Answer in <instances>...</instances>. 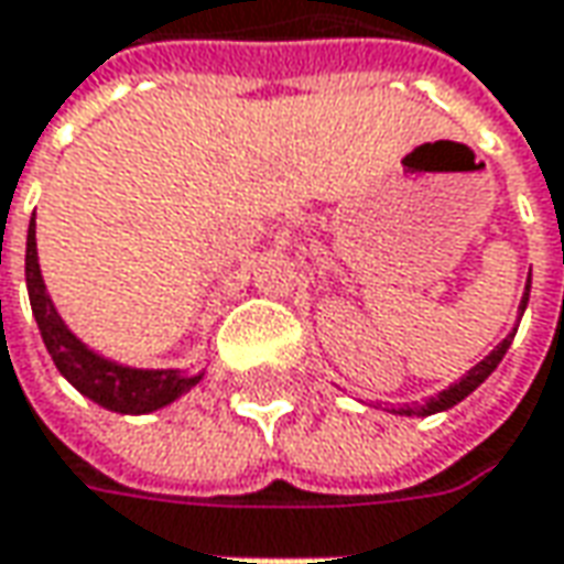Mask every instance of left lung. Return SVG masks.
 Wrapping results in <instances>:
<instances>
[{"instance_id":"obj_1","label":"left lung","mask_w":564,"mask_h":564,"mask_svg":"<svg viewBox=\"0 0 564 564\" xmlns=\"http://www.w3.org/2000/svg\"><path fill=\"white\" fill-rule=\"evenodd\" d=\"M528 294H531V279H528V292H524V297H521V314H524V307H528ZM511 338H502L499 345H496V351L489 355V358H484L474 370H467V377H462L455 386H448L445 392H440L436 399H430L426 404H411V408H399V414H408V417H414V414H421V417H426V414H436V411H445V408H452V404H458L462 399H467L484 379L499 367V360L506 358V351H509Z\"/></svg>"}]
</instances>
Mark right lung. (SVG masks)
Returning <instances> with one entry per match:
<instances>
[{"instance_id":"obj_1","label":"right lung","mask_w":564,"mask_h":564,"mask_svg":"<svg viewBox=\"0 0 564 564\" xmlns=\"http://www.w3.org/2000/svg\"><path fill=\"white\" fill-rule=\"evenodd\" d=\"M28 294H31L33 316L40 326L43 345L55 360L58 373L75 386L80 395L97 401L99 408L119 411V414H147L156 411L169 401L182 399L191 386L200 382L197 377H187L182 370H131L112 360H102L94 355L87 345H80L68 326L62 323V316L55 314L53 301L46 294L43 275H40V263H36V231L28 228Z\"/></svg>"}]
</instances>
